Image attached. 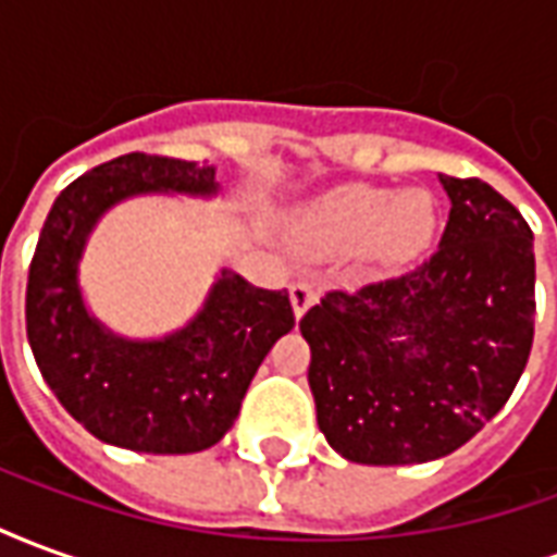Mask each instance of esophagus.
Listing matches in <instances>:
<instances>
[{
  "label": "esophagus",
  "mask_w": 557,
  "mask_h": 557,
  "mask_svg": "<svg viewBox=\"0 0 557 557\" xmlns=\"http://www.w3.org/2000/svg\"><path fill=\"white\" fill-rule=\"evenodd\" d=\"M289 298H292V310H295V315L301 319V315L315 304V289L310 286V283L298 280V283H292L289 286Z\"/></svg>",
  "instance_id": "1"
}]
</instances>
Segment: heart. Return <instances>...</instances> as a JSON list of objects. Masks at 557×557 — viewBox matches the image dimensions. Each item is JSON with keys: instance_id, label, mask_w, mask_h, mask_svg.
<instances>
[{"instance_id": "obj_1", "label": "heart", "mask_w": 557, "mask_h": 557, "mask_svg": "<svg viewBox=\"0 0 557 557\" xmlns=\"http://www.w3.org/2000/svg\"><path fill=\"white\" fill-rule=\"evenodd\" d=\"M307 244L319 253H351L373 244L385 259H411L432 242L435 206L426 194L351 184L319 199L301 223Z\"/></svg>"}]
</instances>
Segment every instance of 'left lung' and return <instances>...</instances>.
Instances as JSON below:
<instances>
[{"label":"left lung","instance_id":"8db88e82","mask_svg":"<svg viewBox=\"0 0 557 557\" xmlns=\"http://www.w3.org/2000/svg\"><path fill=\"white\" fill-rule=\"evenodd\" d=\"M438 250L399 277L334 289L307 310V382L327 444L349 462L454 454L504 409L534 343V235L480 178L438 175Z\"/></svg>","mask_w":557,"mask_h":557}]
</instances>
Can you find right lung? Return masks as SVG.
Returning <instances> with one entry per match:
<instances>
[{
  "instance_id": "right-lung-1",
  "label": "right lung",
  "mask_w": 557,
  "mask_h": 557,
  "mask_svg": "<svg viewBox=\"0 0 557 557\" xmlns=\"http://www.w3.org/2000/svg\"><path fill=\"white\" fill-rule=\"evenodd\" d=\"M218 170L131 151L55 196L26 283L32 355L67 414L115 447L196 454L230 430L271 346L295 325L289 292L220 271L202 310L175 334L127 339L86 310L79 259L107 208L137 194L214 196Z\"/></svg>"
}]
</instances>
